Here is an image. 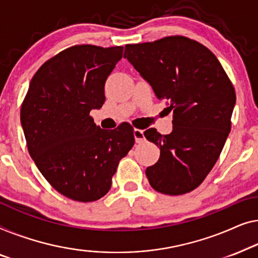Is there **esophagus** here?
Instances as JSON below:
<instances>
[{
    "instance_id": "esophagus-1",
    "label": "esophagus",
    "mask_w": 258,
    "mask_h": 258,
    "mask_svg": "<svg viewBox=\"0 0 258 258\" xmlns=\"http://www.w3.org/2000/svg\"><path fill=\"white\" fill-rule=\"evenodd\" d=\"M133 136H134V139H136V143H138V144L144 143V141H145V136H144V131L143 130L134 128Z\"/></svg>"
}]
</instances>
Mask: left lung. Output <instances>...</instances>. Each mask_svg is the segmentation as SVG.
<instances>
[{
	"instance_id": "left-lung-1",
	"label": "left lung",
	"mask_w": 258,
	"mask_h": 258,
	"mask_svg": "<svg viewBox=\"0 0 258 258\" xmlns=\"http://www.w3.org/2000/svg\"><path fill=\"white\" fill-rule=\"evenodd\" d=\"M124 57L173 111L172 133H144L160 148L157 164L146 169L151 186L166 195L194 190L216 164L230 132L236 103L230 79L208 48L184 36L127 44Z\"/></svg>"
}]
</instances>
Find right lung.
Returning <instances> with one entry per match:
<instances>
[{
	"mask_svg": "<svg viewBox=\"0 0 258 258\" xmlns=\"http://www.w3.org/2000/svg\"><path fill=\"white\" fill-rule=\"evenodd\" d=\"M122 50L90 44L63 50L38 69L22 103L29 154L46 181L71 200L103 198L134 145L127 122L106 131L90 115L103 106L105 82Z\"/></svg>",
	"mask_w": 258,
	"mask_h": 258,
	"instance_id": "right-lung-1",
	"label": "right lung"
}]
</instances>
